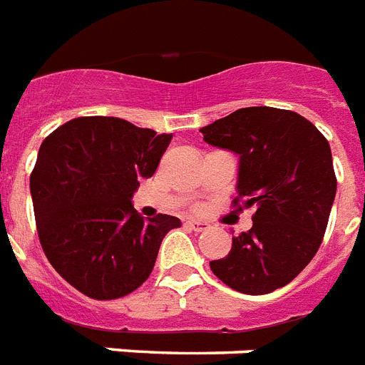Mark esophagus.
Wrapping results in <instances>:
<instances>
[{"instance_id": "1", "label": "esophagus", "mask_w": 365, "mask_h": 365, "mask_svg": "<svg viewBox=\"0 0 365 365\" xmlns=\"http://www.w3.org/2000/svg\"><path fill=\"white\" fill-rule=\"evenodd\" d=\"M186 226L194 232H203V230L209 228V224L201 222V220H186Z\"/></svg>"}]
</instances>
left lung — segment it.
I'll return each mask as SVG.
<instances>
[{
	"label": "left lung",
	"instance_id": "left-lung-1",
	"mask_svg": "<svg viewBox=\"0 0 365 365\" xmlns=\"http://www.w3.org/2000/svg\"><path fill=\"white\" fill-rule=\"evenodd\" d=\"M203 141L239 154L235 205L255 207L252 228L232 239L212 273L241 294L284 287L324 237L337 179L330 145L294 110L245 107L201 128Z\"/></svg>",
	"mask_w": 365,
	"mask_h": 365
}]
</instances>
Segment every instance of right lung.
Instances as JSON below:
<instances>
[{
	"label": "right lung",
	"mask_w": 365,
	"mask_h": 365,
	"mask_svg": "<svg viewBox=\"0 0 365 365\" xmlns=\"http://www.w3.org/2000/svg\"><path fill=\"white\" fill-rule=\"evenodd\" d=\"M171 135L115 116H81L41 143L30 177L35 224L52 267L94 299L128 296L147 281L162 239L180 220L133 209Z\"/></svg>",
	"instance_id": "add662e5"
}]
</instances>
